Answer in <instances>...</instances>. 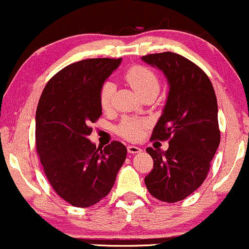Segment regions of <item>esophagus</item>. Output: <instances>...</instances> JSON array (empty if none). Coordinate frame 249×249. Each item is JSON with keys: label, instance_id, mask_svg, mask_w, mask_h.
Instances as JSON below:
<instances>
[{"label": "esophagus", "instance_id": "obj_1", "mask_svg": "<svg viewBox=\"0 0 249 249\" xmlns=\"http://www.w3.org/2000/svg\"><path fill=\"white\" fill-rule=\"evenodd\" d=\"M127 152L130 154H136V153H141L142 148L138 146H134V145H128L127 146Z\"/></svg>", "mask_w": 249, "mask_h": 249}]
</instances>
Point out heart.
<instances>
[{
	"label": "heart",
	"mask_w": 249,
	"mask_h": 249,
	"mask_svg": "<svg viewBox=\"0 0 249 249\" xmlns=\"http://www.w3.org/2000/svg\"><path fill=\"white\" fill-rule=\"evenodd\" d=\"M125 79L142 98L147 96H153L156 98L160 90V82H159L158 76L150 68L142 67V65L130 68L125 72ZM116 85L112 82L107 81L102 84L101 90H99V104L104 111L108 110L112 105ZM144 125L145 122L133 118H125L117 127V133L128 141H137L142 137Z\"/></svg>",
	"instance_id": "heart-1"
}]
</instances>
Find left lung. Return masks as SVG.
<instances>
[{"label": "left lung", "mask_w": 249, "mask_h": 249, "mask_svg": "<svg viewBox=\"0 0 249 249\" xmlns=\"http://www.w3.org/2000/svg\"><path fill=\"white\" fill-rule=\"evenodd\" d=\"M142 59L166 76L167 101L151 139L168 141L167 151L147 147L153 168L145 185L164 202L184 200L206 179L220 144L218 103L212 83L196 64L174 53Z\"/></svg>", "instance_id": "1"}]
</instances>
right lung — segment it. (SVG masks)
Listing matches in <instances>:
<instances>
[{
	"mask_svg": "<svg viewBox=\"0 0 249 249\" xmlns=\"http://www.w3.org/2000/svg\"><path fill=\"white\" fill-rule=\"evenodd\" d=\"M122 58H89L68 65L45 85L36 110V148L55 192L76 207L110 193L127 150L113 141L96 147L88 139L102 115L99 90Z\"/></svg>",
	"mask_w": 249,
	"mask_h": 249,
	"instance_id": "add662e5",
	"label": "right lung"
}]
</instances>
